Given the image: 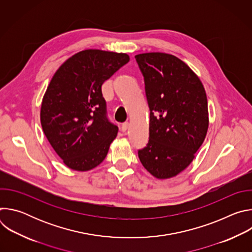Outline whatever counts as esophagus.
<instances>
[{
  "mask_svg": "<svg viewBox=\"0 0 252 252\" xmlns=\"http://www.w3.org/2000/svg\"><path fill=\"white\" fill-rule=\"evenodd\" d=\"M128 126H129V124H128L127 122H126V123L122 124V126H121L122 131H126V130H127V128H128Z\"/></svg>",
  "mask_w": 252,
  "mask_h": 252,
  "instance_id": "1",
  "label": "esophagus"
}]
</instances>
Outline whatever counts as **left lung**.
<instances>
[{
	"label": "left lung",
	"instance_id": "obj_1",
	"mask_svg": "<svg viewBox=\"0 0 252 252\" xmlns=\"http://www.w3.org/2000/svg\"><path fill=\"white\" fill-rule=\"evenodd\" d=\"M150 106V139L138 158L158 179L173 177L195 158L208 128L205 90L181 59L165 53L135 56Z\"/></svg>",
	"mask_w": 252,
	"mask_h": 252
}]
</instances>
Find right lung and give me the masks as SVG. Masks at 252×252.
<instances>
[{
	"instance_id": "add662e5",
	"label": "right lung",
	"mask_w": 252,
	"mask_h": 252,
	"mask_svg": "<svg viewBox=\"0 0 252 252\" xmlns=\"http://www.w3.org/2000/svg\"><path fill=\"white\" fill-rule=\"evenodd\" d=\"M128 61L125 53L85 50L53 76L42 100L41 125L67 167L93 169L109 153L119 128L106 118L101 85Z\"/></svg>"
}]
</instances>
